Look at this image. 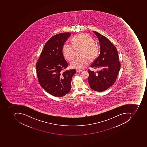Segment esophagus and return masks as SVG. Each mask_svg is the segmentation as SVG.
<instances>
[{"mask_svg":"<svg viewBox=\"0 0 147 147\" xmlns=\"http://www.w3.org/2000/svg\"><path fill=\"white\" fill-rule=\"evenodd\" d=\"M82 71H82V70H76V72H77V73H80V72H82Z\"/></svg>","mask_w":147,"mask_h":147,"instance_id":"esophagus-1","label":"esophagus"}]
</instances>
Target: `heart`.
Masks as SVG:
<instances>
[{"instance_id":"1","label":"heart","mask_w":147,"mask_h":147,"mask_svg":"<svg viewBox=\"0 0 147 147\" xmlns=\"http://www.w3.org/2000/svg\"><path fill=\"white\" fill-rule=\"evenodd\" d=\"M71 45L66 43L63 47V54L69 61L73 60L76 50L80 49L79 55L80 57L75 59L70 64V66L75 69H83L90 61H94L97 58L99 48L94 43V41L89 35L82 34L74 36L71 39Z\"/></svg>"}]
</instances>
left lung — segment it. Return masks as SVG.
<instances>
[{
  "label": "left lung",
  "mask_w": 147,
  "mask_h": 147,
  "mask_svg": "<svg viewBox=\"0 0 147 147\" xmlns=\"http://www.w3.org/2000/svg\"><path fill=\"white\" fill-rule=\"evenodd\" d=\"M100 43V53L90 67L99 69L97 74L88 70L89 84L95 91L102 92L115 83L121 67L116 48L106 36L94 31Z\"/></svg>",
  "instance_id": "obj_1"
}]
</instances>
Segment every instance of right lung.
<instances>
[{
	"label": "right lung",
	"mask_w": 147,
	"mask_h": 147,
	"mask_svg": "<svg viewBox=\"0 0 147 147\" xmlns=\"http://www.w3.org/2000/svg\"><path fill=\"white\" fill-rule=\"evenodd\" d=\"M71 36L70 33L59 34L46 42L36 63V74L40 86L53 96L63 97L71 88L75 69L63 71L68 64L63 58V47Z\"/></svg>",
	"instance_id": "add662e5"
}]
</instances>
